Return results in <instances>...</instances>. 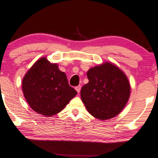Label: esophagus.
I'll return each mask as SVG.
<instances>
[{"mask_svg":"<svg viewBox=\"0 0 158 158\" xmlns=\"http://www.w3.org/2000/svg\"><path fill=\"white\" fill-rule=\"evenodd\" d=\"M75 89H76L77 93H78V94H79V93L80 92V90H81V86L79 85V86H76V87H75Z\"/></svg>","mask_w":158,"mask_h":158,"instance_id":"obj_1","label":"esophagus"}]
</instances>
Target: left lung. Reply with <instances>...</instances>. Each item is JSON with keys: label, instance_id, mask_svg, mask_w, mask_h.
Here are the masks:
<instances>
[{"label": "left lung", "instance_id": "obj_1", "mask_svg": "<svg viewBox=\"0 0 158 158\" xmlns=\"http://www.w3.org/2000/svg\"><path fill=\"white\" fill-rule=\"evenodd\" d=\"M89 82L82 86L81 99L90 114L101 120L121 112L130 96L126 74L112 62L106 61L89 69Z\"/></svg>", "mask_w": 158, "mask_h": 158}]
</instances>
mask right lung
Listing matches in <instances>:
<instances>
[{"instance_id": "right-lung-1", "label": "right lung", "mask_w": 158, "mask_h": 158, "mask_svg": "<svg viewBox=\"0 0 158 158\" xmlns=\"http://www.w3.org/2000/svg\"><path fill=\"white\" fill-rule=\"evenodd\" d=\"M22 90L31 108L45 117L61 112L77 94L69 85L66 75L59 69V65L44 56L26 73Z\"/></svg>"}]
</instances>
